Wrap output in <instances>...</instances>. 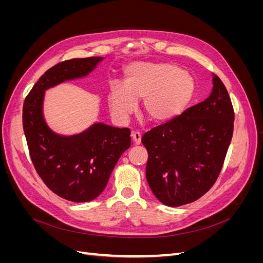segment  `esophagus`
Returning a JSON list of instances; mask_svg holds the SVG:
<instances>
[{
  "mask_svg": "<svg viewBox=\"0 0 263 263\" xmlns=\"http://www.w3.org/2000/svg\"><path fill=\"white\" fill-rule=\"evenodd\" d=\"M132 138L136 145H139L141 142V134L139 132H132Z\"/></svg>",
  "mask_w": 263,
  "mask_h": 263,
  "instance_id": "esophagus-1",
  "label": "esophagus"
}]
</instances>
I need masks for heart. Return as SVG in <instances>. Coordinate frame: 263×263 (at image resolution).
Segmentation results:
<instances>
[{
  "label": "heart",
  "instance_id": "1",
  "mask_svg": "<svg viewBox=\"0 0 263 263\" xmlns=\"http://www.w3.org/2000/svg\"><path fill=\"white\" fill-rule=\"evenodd\" d=\"M193 82L187 73L172 63L137 62L125 71L124 84L110 87L109 107L124 122L134 112L136 100L153 122H165L178 115L192 98Z\"/></svg>",
  "mask_w": 263,
  "mask_h": 263
}]
</instances>
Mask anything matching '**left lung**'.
<instances>
[{"label":"left lung","instance_id":"8db88e82","mask_svg":"<svg viewBox=\"0 0 263 263\" xmlns=\"http://www.w3.org/2000/svg\"><path fill=\"white\" fill-rule=\"evenodd\" d=\"M234 107L214 74L210 97L141 138L148 151L146 178L168 206L192 203L216 182L234 133Z\"/></svg>","mask_w":263,"mask_h":263}]
</instances>
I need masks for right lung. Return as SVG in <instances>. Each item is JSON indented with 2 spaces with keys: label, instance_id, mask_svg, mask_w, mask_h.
<instances>
[{
  "label": "right lung",
  "instance_id": "right-lung-1",
  "mask_svg": "<svg viewBox=\"0 0 263 263\" xmlns=\"http://www.w3.org/2000/svg\"><path fill=\"white\" fill-rule=\"evenodd\" d=\"M102 57L61 61L39 78L23 105V128L38 176L53 193L71 202H89L105 189L119 157L130 146V129L95 124L80 135L63 137L46 125L45 90L81 78Z\"/></svg>",
  "mask_w": 263,
  "mask_h": 263
}]
</instances>
